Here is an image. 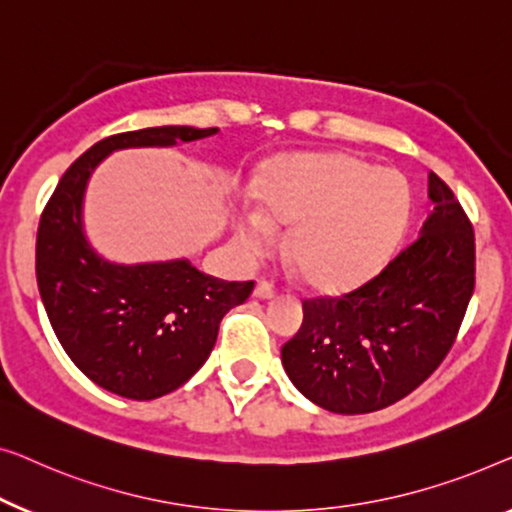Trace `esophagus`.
I'll use <instances>...</instances> for the list:
<instances>
[{"label": "esophagus", "instance_id": "1", "mask_svg": "<svg viewBox=\"0 0 512 512\" xmlns=\"http://www.w3.org/2000/svg\"><path fill=\"white\" fill-rule=\"evenodd\" d=\"M255 297L257 299H273L276 297V287H273L269 280H259L255 285Z\"/></svg>", "mask_w": 512, "mask_h": 512}]
</instances>
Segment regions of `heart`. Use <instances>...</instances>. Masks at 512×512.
<instances>
[{
	"label": "heart",
	"mask_w": 512,
	"mask_h": 512,
	"mask_svg": "<svg viewBox=\"0 0 512 512\" xmlns=\"http://www.w3.org/2000/svg\"><path fill=\"white\" fill-rule=\"evenodd\" d=\"M259 203L243 204L236 241L262 255L292 227L287 250L308 283L345 290L369 278L397 246L410 215V185L397 169L345 153L280 160L259 181Z\"/></svg>",
	"instance_id": "1"
}]
</instances>
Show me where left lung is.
<instances>
[{
	"instance_id": "8db88e82",
	"label": "left lung",
	"mask_w": 512,
	"mask_h": 512,
	"mask_svg": "<svg viewBox=\"0 0 512 512\" xmlns=\"http://www.w3.org/2000/svg\"><path fill=\"white\" fill-rule=\"evenodd\" d=\"M429 199L434 208L420 232L376 278L343 297L304 301V322L280 359L315 406L341 415L392 406L455 343L475 285V236L434 171Z\"/></svg>"
}]
</instances>
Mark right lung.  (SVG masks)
<instances>
[{"label": "right lung", "mask_w": 512, "mask_h": 512, "mask_svg": "<svg viewBox=\"0 0 512 512\" xmlns=\"http://www.w3.org/2000/svg\"><path fill=\"white\" fill-rule=\"evenodd\" d=\"M218 127H148L115 134L78 157L57 183L37 232V283L50 327L78 369L104 390L134 401L174 392L211 355L220 320L255 283L206 276L190 259L118 264L90 246L85 187L115 150L174 148Z\"/></svg>", "instance_id": "obj_1"}]
</instances>
